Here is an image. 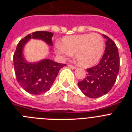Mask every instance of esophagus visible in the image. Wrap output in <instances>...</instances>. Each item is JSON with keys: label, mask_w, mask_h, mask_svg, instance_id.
I'll return each mask as SVG.
<instances>
[{"label": "esophagus", "mask_w": 132, "mask_h": 132, "mask_svg": "<svg viewBox=\"0 0 132 132\" xmlns=\"http://www.w3.org/2000/svg\"><path fill=\"white\" fill-rule=\"evenodd\" d=\"M68 67H70V68L73 69H76V67H75V66H73V65H69H69H68Z\"/></svg>", "instance_id": "34e87169"}]
</instances>
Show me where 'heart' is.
Masks as SVG:
<instances>
[{
	"instance_id": "obj_1",
	"label": "heart",
	"mask_w": 132,
	"mask_h": 132,
	"mask_svg": "<svg viewBox=\"0 0 132 132\" xmlns=\"http://www.w3.org/2000/svg\"><path fill=\"white\" fill-rule=\"evenodd\" d=\"M104 42L98 34H82L65 36L56 43L55 52L61 57H71L75 53L78 64L89 67L97 63L104 52Z\"/></svg>"
}]
</instances>
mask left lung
Wrapping results in <instances>:
<instances>
[{
    "label": "left lung",
    "mask_w": 132,
    "mask_h": 132,
    "mask_svg": "<svg viewBox=\"0 0 132 132\" xmlns=\"http://www.w3.org/2000/svg\"><path fill=\"white\" fill-rule=\"evenodd\" d=\"M105 53L97 65L87 69V77L78 82L79 88L85 96L98 98L107 94L116 82L119 73L120 57L115 43L108 36Z\"/></svg>",
    "instance_id": "left-lung-1"
}]
</instances>
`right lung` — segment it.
I'll return each mask as SVG.
<instances>
[{"mask_svg": "<svg viewBox=\"0 0 132 132\" xmlns=\"http://www.w3.org/2000/svg\"><path fill=\"white\" fill-rule=\"evenodd\" d=\"M53 34L50 31H38L28 35L21 39L14 53V67L17 81L26 91L32 94H42L50 89L57 76L59 70L65 64L44 59L34 63L27 61L23 50L31 39H40L52 46Z\"/></svg>", "mask_w": 132, "mask_h": 132, "instance_id": "add662e5", "label": "right lung"}]
</instances>
